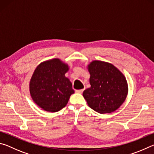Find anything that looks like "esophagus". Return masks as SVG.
Returning <instances> with one entry per match:
<instances>
[{
	"label": "esophagus",
	"mask_w": 154,
	"mask_h": 154,
	"mask_svg": "<svg viewBox=\"0 0 154 154\" xmlns=\"http://www.w3.org/2000/svg\"><path fill=\"white\" fill-rule=\"evenodd\" d=\"M83 90H84V89H82V90H75V92H76L77 93L82 94V93L83 92Z\"/></svg>",
	"instance_id": "esophagus-1"
}]
</instances>
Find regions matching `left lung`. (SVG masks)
Instances as JSON below:
<instances>
[{"mask_svg": "<svg viewBox=\"0 0 154 154\" xmlns=\"http://www.w3.org/2000/svg\"><path fill=\"white\" fill-rule=\"evenodd\" d=\"M91 87L83 91L88 106L99 113L117 110L126 100L128 92L126 77L109 62L94 60L88 65Z\"/></svg>", "mask_w": 154, "mask_h": 154, "instance_id": "left-lung-1", "label": "left lung"}]
</instances>
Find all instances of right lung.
<instances>
[{
    "label": "right lung",
    "mask_w": 154,
    "mask_h": 154,
    "mask_svg": "<svg viewBox=\"0 0 154 154\" xmlns=\"http://www.w3.org/2000/svg\"><path fill=\"white\" fill-rule=\"evenodd\" d=\"M69 65L58 58L41 62L36 68L29 84L30 96L43 110L57 112L64 108L75 92L65 73Z\"/></svg>",
    "instance_id": "obj_1"
}]
</instances>
